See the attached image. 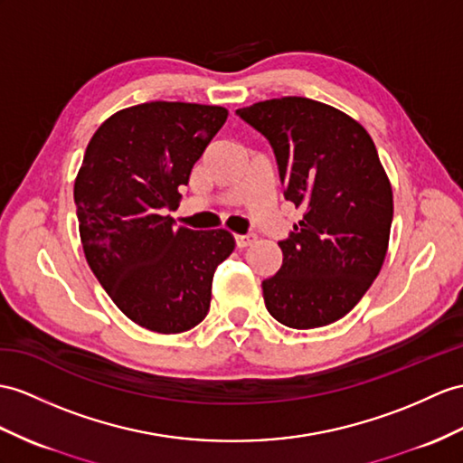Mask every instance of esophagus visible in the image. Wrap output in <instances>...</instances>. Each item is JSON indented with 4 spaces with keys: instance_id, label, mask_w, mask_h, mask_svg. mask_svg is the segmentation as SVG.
Wrapping results in <instances>:
<instances>
[{
    "instance_id": "esophagus-1",
    "label": "esophagus",
    "mask_w": 463,
    "mask_h": 463,
    "mask_svg": "<svg viewBox=\"0 0 463 463\" xmlns=\"http://www.w3.org/2000/svg\"><path fill=\"white\" fill-rule=\"evenodd\" d=\"M255 241V235H235V243L238 247H247Z\"/></svg>"
}]
</instances>
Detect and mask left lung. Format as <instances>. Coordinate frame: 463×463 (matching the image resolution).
Instances as JSON below:
<instances>
[{
	"label": "left lung",
	"instance_id": "1",
	"mask_svg": "<svg viewBox=\"0 0 463 463\" xmlns=\"http://www.w3.org/2000/svg\"><path fill=\"white\" fill-rule=\"evenodd\" d=\"M273 146L285 198L302 220L279 241L263 280L270 317L310 330L344 318L373 285L389 250L392 188L362 123L322 101L285 96L240 108Z\"/></svg>",
	"mask_w": 463,
	"mask_h": 463
}]
</instances>
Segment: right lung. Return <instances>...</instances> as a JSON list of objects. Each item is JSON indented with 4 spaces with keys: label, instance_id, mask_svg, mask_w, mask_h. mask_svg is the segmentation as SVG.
I'll list each match as a JSON object with an SVG mask.
<instances>
[{
    "label": "right lung",
    "instance_id": "obj_1",
    "mask_svg": "<svg viewBox=\"0 0 463 463\" xmlns=\"http://www.w3.org/2000/svg\"><path fill=\"white\" fill-rule=\"evenodd\" d=\"M228 119L222 106L146 101L109 116L74 180L78 230L92 273L129 320L180 334L206 318L212 279L233 251L228 230L175 228L165 210Z\"/></svg>",
    "mask_w": 463,
    "mask_h": 463
}]
</instances>
